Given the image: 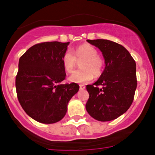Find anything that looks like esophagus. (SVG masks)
<instances>
[{"instance_id": "obj_1", "label": "esophagus", "mask_w": 155, "mask_h": 155, "mask_svg": "<svg viewBox=\"0 0 155 155\" xmlns=\"http://www.w3.org/2000/svg\"><path fill=\"white\" fill-rule=\"evenodd\" d=\"M79 87H80L81 90H84V89L85 88V85H83V84H80V85H79Z\"/></svg>"}]
</instances>
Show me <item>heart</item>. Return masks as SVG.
<instances>
[{
    "instance_id": "obj_1",
    "label": "heart",
    "mask_w": 155,
    "mask_h": 155,
    "mask_svg": "<svg viewBox=\"0 0 155 155\" xmlns=\"http://www.w3.org/2000/svg\"><path fill=\"white\" fill-rule=\"evenodd\" d=\"M83 60L81 62L79 70L73 72L69 77L70 82L83 83L91 81L93 77H99L103 73L104 60L98 55L96 48L90 44L79 45L73 51L67 50L62 56V64L65 71L71 73L76 68L77 60Z\"/></svg>"
}]
</instances>
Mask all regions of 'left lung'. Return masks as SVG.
<instances>
[{
  "instance_id": "8db88e82",
  "label": "left lung",
  "mask_w": 155,
  "mask_h": 155,
  "mask_svg": "<svg viewBox=\"0 0 155 155\" xmlns=\"http://www.w3.org/2000/svg\"><path fill=\"white\" fill-rule=\"evenodd\" d=\"M105 59V69L95 83L86 85L89 93L85 108L100 121L118 118L132 104L137 88L136 62L121 45L108 40H87Z\"/></svg>"
}]
</instances>
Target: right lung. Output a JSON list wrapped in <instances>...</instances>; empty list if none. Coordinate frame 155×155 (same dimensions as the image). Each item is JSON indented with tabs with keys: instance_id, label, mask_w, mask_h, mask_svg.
Instances as JSON below:
<instances>
[{
	"instance_id": "right-lung-1",
	"label": "right lung",
	"mask_w": 155,
	"mask_h": 155,
	"mask_svg": "<svg viewBox=\"0 0 155 155\" xmlns=\"http://www.w3.org/2000/svg\"><path fill=\"white\" fill-rule=\"evenodd\" d=\"M69 43H37L19 58L15 77L17 97L25 112L38 122L53 124L61 120L68 102L79 89L75 82L61 83L66 79L62 56Z\"/></svg>"
}]
</instances>
